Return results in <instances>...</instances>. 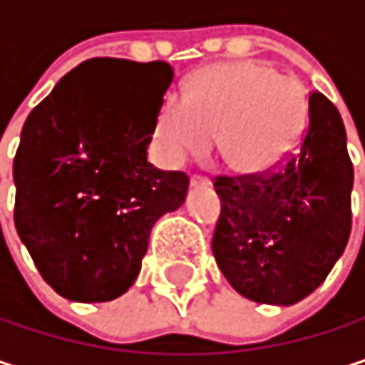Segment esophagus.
Returning <instances> with one entry per match:
<instances>
[{"label":"esophagus","instance_id":"obj_1","mask_svg":"<svg viewBox=\"0 0 365 365\" xmlns=\"http://www.w3.org/2000/svg\"><path fill=\"white\" fill-rule=\"evenodd\" d=\"M211 182L209 180H205V178H198V175H194L192 180H190V187H209Z\"/></svg>","mask_w":365,"mask_h":365}]
</instances>
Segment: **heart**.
I'll list each match as a JSON object with an SVG mask.
<instances>
[{"mask_svg": "<svg viewBox=\"0 0 365 365\" xmlns=\"http://www.w3.org/2000/svg\"><path fill=\"white\" fill-rule=\"evenodd\" d=\"M307 125V91L301 81L259 62H227L198 71L185 96L169 93L154 138L169 165H183L213 144L240 175H259L299 144Z\"/></svg>", "mask_w": 365, "mask_h": 365, "instance_id": "1", "label": "heart"}]
</instances>
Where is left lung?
<instances>
[{"label":"left lung","mask_w":365,"mask_h":365,"mask_svg":"<svg viewBox=\"0 0 365 365\" xmlns=\"http://www.w3.org/2000/svg\"><path fill=\"white\" fill-rule=\"evenodd\" d=\"M215 190L213 255L234 290L280 307L309 297L351 234L353 165L336 106L312 93L299 152L269 175L219 178Z\"/></svg>","instance_id":"8db88e82"}]
</instances>
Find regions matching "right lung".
Wrapping results in <instances>:
<instances>
[{
    "instance_id": "right-lung-1",
    "label": "right lung",
    "mask_w": 365,
    "mask_h": 365,
    "mask_svg": "<svg viewBox=\"0 0 365 365\" xmlns=\"http://www.w3.org/2000/svg\"><path fill=\"white\" fill-rule=\"evenodd\" d=\"M171 79L165 62L87 60L24 120L14 223L43 280L68 301L125 294L154 223L187 196L185 173L148 163Z\"/></svg>"
}]
</instances>
